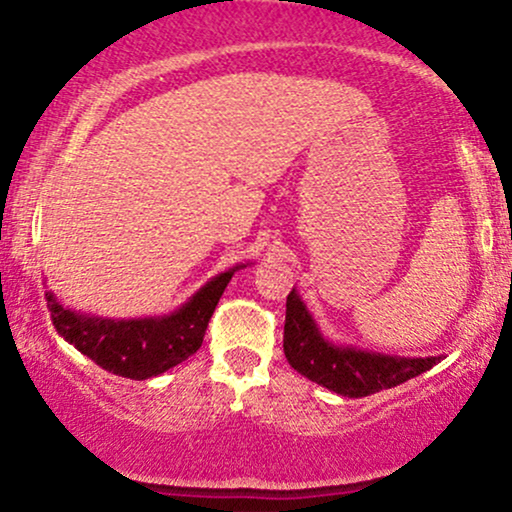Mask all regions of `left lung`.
I'll use <instances>...</instances> for the list:
<instances>
[{
	"instance_id": "1",
	"label": "left lung",
	"mask_w": 512,
	"mask_h": 512,
	"mask_svg": "<svg viewBox=\"0 0 512 512\" xmlns=\"http://www.w3.org/2000/svg\"><path fill=\"white\" fill-rule=\"evenodd\" d=\"M284 354L291 368L313 383L342 397H368L390 390L440 363V356H395L358 349L351 344H334L317 327L308 305L293 289L286 298Z\"/></svg>"
}]
</instances>
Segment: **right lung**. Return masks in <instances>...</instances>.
Wrapping results in <instances>:
<instances>
[{
	"label": "right lung",
	"instance_id": "right-lung-1",
	"mask_svg": "<svg viewBox=\"0 0 512 512\" xmlns=\"http://www.w3.org/2000/svg\"><path fill=\"white\" fill-rule=\"evenodd\" d=\"M243 267L245 264H236L228 272L216 274L178 310L158 317L113 320V317L76 313L57 301L52 291H45V298H48L52 322L64 342L72 344L108 373L146 380L187 361L202 346L204 332L223 289Z\"/></svg>",
	"mask_w": 512,
	"mask_h": 512
}]
</instances>
